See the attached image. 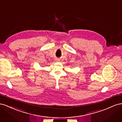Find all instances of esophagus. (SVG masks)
Instances as JSON below:
<instances>
[{
    "label": "esophagus",
    "instance_id": "1",
    "mask_svg": "<svg viewBox=\"0 0 122 122\" xmlns=\"http://www.w3.org/2000/svg\"><path fill=\"white\" fill-rule=\"evenodd\" d=\"M60 61V60H58V59H57V60H56V61H57V62H59Z\"/></svg>",
    "mask_w": 122,
    "mask_h": 122
}]
</instances>
